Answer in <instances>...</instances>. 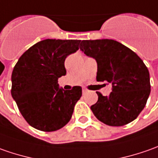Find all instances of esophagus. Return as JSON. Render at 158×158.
Here are the masks:
<instances>
[{"label": "esophagus", "mask_w": 158, "mask_h": 158, "mask_svg": "<svg viewBox=\"0 0 158 158\" xmlns=\"http://www.w3.org/2000/svg\"><path fill=\"white\" fill-rule=\"evenodd\" d=\"M87 92H88V90L85 89V88H83V89H82V93H83V94H86Z\"/></svg>", "instance_id": "34e87169"}]
</instances>
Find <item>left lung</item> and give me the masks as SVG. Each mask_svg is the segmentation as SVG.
<instances>
[{"mask_svg": "<svg viewBox=\"0 0 158 158\" xmlns=\"http://www.w3.org/2000/svg\"><path fill=\"white\" fill-rule=\"evenodd\" d=\"M80 50L97 62V81L112 85V92L91 106L95 117L108 126L131 123L143 111L150 94V73L129 48L112 39L82 40Z\"/></svg>", "mask_w": 158, "mask_h": 158, "instance_id": "obj_1", "label": "left lung"}]
</instances>
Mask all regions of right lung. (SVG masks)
I'll return each mask as SVG.
<instances>
[{
	"label": "right lung",
	"mask_w": 158,
	"mask_h": 158,
	"mask_svg": "<svg viewBox=\"0 0 158 158\" xmlns=\"http://www.w3.org/2000/svg\"><path fill=\"white\" fill-rule=\"evenodd\" d=\"M81 40L45 39L31 46L15 65L11 94L26 122L38 130L60 129L71 120L82 88L59 87L66 74L64 60L79 50Z\"/></svg>",
	"instance_id": "1"
}]
</instances>
